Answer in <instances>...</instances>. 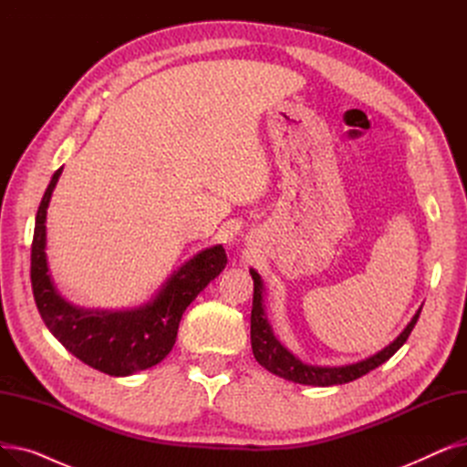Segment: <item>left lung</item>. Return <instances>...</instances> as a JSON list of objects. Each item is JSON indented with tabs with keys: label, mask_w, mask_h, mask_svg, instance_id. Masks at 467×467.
Returning <instances> with one entry per match:
<instances>
[{
	"label": "left lung",
	"mask_w": 467,
	"mask_h": 467,
	"mask_svg": "<svg viewBox=\"0 0 467 467\" xmlns=\"http://www.w3.org/2000/svg\"><path fill=\"white\" fill-rule=\"evenodd\" d=\"M254 278V306H252V350L255 359L265 367L266 371H271L285 380H293L299 384H308V386H333V384H345L352 382L369 371L377 369L379 365L388 361L391 356H394L409 338L412 327L419 322L420 310L412 316L410 324L403 329V333L391 342L389 347L380 350L379 354L367 358L359 363L345 365V367H314V365H305L299 361L291 352H287L280 340L275 337L271 326H268L265 310H263V284L261 276L255 271H250Z\"/></svg>",
	"instance_id": "obj_1"
}]
</instances>
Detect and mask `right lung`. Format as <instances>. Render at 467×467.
<instances>
[{
  "label": "right lung",
  "mask_w": 467,
  "mask_h": 467,
  "mask_svg": "<svg viewBox=\"0 0 467 467\" xmlns=\"http://www.w3.org/2000/svg\"><path fill=\"white\" fill-rule=\"evenodd\" d=\"M62 174L55 171L36 215L32 240V291L37 310L66 350L92 369L127 377L162 361L176 342L180 320L194 297L223 271L227 254L213 246L189 259L171 275L159 296L147 305L125 310H83L66 303L48 276L45 255V219L53 189Z\"/></svg>",
  "instance_id": "add662e5"
}]
</instances>
